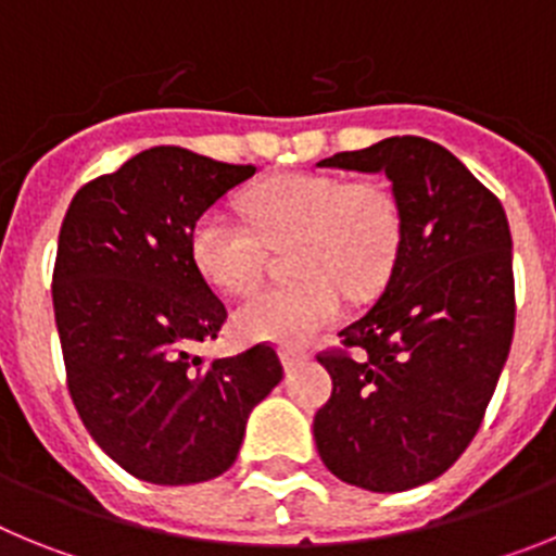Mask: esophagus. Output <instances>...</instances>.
<instances>
[{
  "instance_id": "34e87169",
  "label": "esophagus",
  "mask_w": 556,
  "mask_h": 556,
  "mask_svg": "<svg viewBox=\"0 0 556 556\" xmlns=\"http://www.w3.org/2000/svg\"><path fill=\"white\" fill-rule=\"evenodd\" d=\"M281 362H283V367H287V370H292V367L308 362V351H306V348H283Z\"/></svg>"
}]
</instances>
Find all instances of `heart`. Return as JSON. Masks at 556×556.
Segmentation results:
<instances>
[{"label":"heart","instance_id":"obj_1","mask_svg":"<svg viewBox=\"0 0 556 556\" xmlns=\"http://www.w3.org/2000/svg\"><path fill=\"white\" fill-rule=\"evenodd\" d=\"M253 227L211 208L191 228V258L211 287L250 294L267 269V248L289 253L298 281L236 308L233 331L250 342L303 345L333 326L351 298H372L395 269L404 223L392 191L337 175H283L250 191Z\"/></svg>","mask_w":556,"mask_h":556}]
</instances>
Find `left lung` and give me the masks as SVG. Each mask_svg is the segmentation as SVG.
Returning a JSON list of instances; mask_svg holds the SVG:
<instances>
[{"mask_svg":"<svg viewBox=\"0 0 556 556\" xmlns=\"http://www.w3.org/2000/svg\"><path fill=\"white\" fill-rule=\"evenodd\" d=\"M320 166L387 175L404 239L376 306L339 331L358 356H317L333 392L314 440L337 479L401 493L443 476L479 431L513 345V236L493 191L420 136Z\"/></svg>","mask_w":556,"mask_h":556,"instance_id":"left-lung-1","label":"left lung"}]
</instances>
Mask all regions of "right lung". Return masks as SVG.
Returning <instances> with one entry per match:
<instances>
[{"label": "right lung", "instance_id": "add662e5", "mask_svg": "<svg viewBox=\"0 0 556 556\" xmlns=\"http://www.w3.org/2000/svg\"><path fill=\"white\" fill-rule=\"evenodd\" d=\"M255 166L152 147L75 194L58 236L55 326L68 395L119 468L152 484L225 473L258 401L283 378L262 342L203 362L225 303L191 258V228Z\"/></svg>", "mask_w": 556, "mask_h": 556}]
</instances>
